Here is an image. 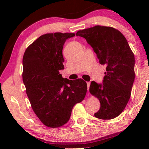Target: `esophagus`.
I'll return each mask as SVG.
<instances>
[{
	"mask_svg": "<svg viewBox=\"0 0 149 149\" xmlns=\"http://www.w3.org/2000/svg\"><path fill=\"white\" fill-rule=\"evenodd\" d=\"M90 82H87V89H89V87H90Z\"/></svg>",
	"mask_w": 149,
	"mask_h": 149,
	"instance_id": "obj_1",
	"label": "esophagus"
}]
</instances>
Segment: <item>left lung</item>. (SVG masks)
Returning <instances> with one entry per match:
<instances>
[{
    "label": "left lung",
    "instance_id": "8db88e82",
    "mask_svg": "<svg viewBox=\"0 0 149 149\" xmlns=\"http://www.w3.org/2000/svg\"><path fill=\"white\" fill-rule=\"evenodd\" d=\"M97 54L100 64L105 65L102 84L93 81L91 94L99 99L100 108L95 116L111 120L119 116L129 101L135 79V56L125 37L118 29L96 26L78 31Z\"/></svg>",
    "mask_w": 149,
    "mask_h": 149
}]
</instances>
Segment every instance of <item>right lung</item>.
Wrapping results in <instances>:
<instances>
[{
  "mask_svg": "<svg viewBox=\"0 0 149 149\" xmlns=\"http://www.w3.org/2000/svg\"><path fill=\"white\" fill-rule=\"evenodd\" d=\"M72 33H54L40 36L27 48L23 57V77L32 109L47 127H58L70 120L73 107L86 95L82 79L63 78V46Z\"/></svg>",
  "mask_w": 149,
  "mask_h": 149,
  "instance_id": "obj_1",
  "label": "right lung"
}]
</instances>
